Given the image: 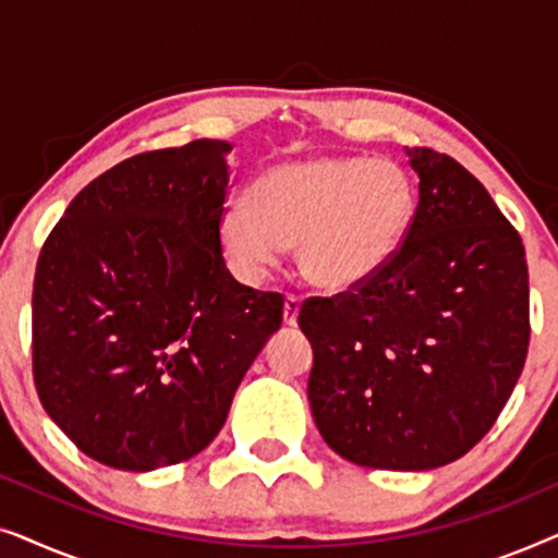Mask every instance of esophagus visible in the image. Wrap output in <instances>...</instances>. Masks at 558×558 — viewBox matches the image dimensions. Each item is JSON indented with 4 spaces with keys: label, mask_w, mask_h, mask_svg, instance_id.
<instances>
[{
    "label": "esophagus",
    "mask_w": 558,
    "mask_h": 558,
    "mask_svg": "<svg viewBox=\"0 0 558 558\" xmlns=\"http://www.w3.org/2000/svg\"><path fill=\"white\" fill-rule=\"evenodd\" d=\"M300 307H302L300 296L289 294L284 300V325H289V327L296 325V317H300Z\"/></svg>",
    "instance_id": "obj_1"
}]
</instances>
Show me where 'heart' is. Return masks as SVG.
I'll use <instances>...</instances> for the list:
<instances>
[{"mask_svg":"<svg viewBox=\"0 0 558 558\" xmlns=\"http://www.w3.org/2000/svg\"><path fill=\"white\" fill-rule=\"evenodd\" d=\"M414 213V185L391 159L310 157L258 174L248 203L220 216L218 243L246 281H262L296 246L312 284L348 292L391 264Z\"/></svg>","mask_w":558,"mask_h":558,"instance_id":"1","label":"heart"}]
</instances>
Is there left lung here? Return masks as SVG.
Instances as JSON below:
<instances>
[{
  "instance_id": "left-lung-1",
  "label": "left lung",
  "mask_w": 558,
  "mask_h": 558,
  "mask_svg": "<svg viewBox=\"0 0 558 558\" xmlns=\"http://www.w3.org/2000/svg\"><path fill=\"white\" fill-rule=\"evenodd\" d=\"M414 223L376 277L312 296L300 327L315 363L307 396L323 439L373 470H434L490 432L529 353L521 235L452 157L407 149Z\"/></svg>"
}]
</instances>
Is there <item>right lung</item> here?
I'll return each mask as SVG.
<instances>
[{
    "label": "right lung",
    "mask_w": 558,
    "mask_h": 558,
    "mask_svg": "<svg viewBox=\"0 0 558 558\" xmlns=\"http://www.w3.org/2000/svg\"><path fill=\"white\" fill-rule=\"evenodd\" d=\"M228 151L195 140L124 159L73 197L37 258V396L113 470L203 452L281 327L284 296L239 284L220 254Z\"/></svg>",
    "instance_id": "1"
}]
</instances>
